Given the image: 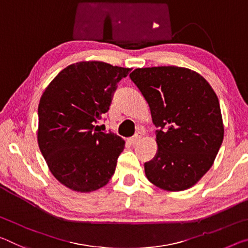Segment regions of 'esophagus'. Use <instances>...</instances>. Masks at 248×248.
Instances as JSON below:
<instances>
[{
  "label": "esophagus",
  "mask_w": 248,
  "mask_h": 248,
  "mask_svg": "<svg viewBox=\"0 0 248 248\" xmlns=\"http://www.w3.org/2000/svg\"><path fill=\"white\" fill-rule=\"evenodd\" d=\"M142 132H137L135 136L132 137V138H129L128 139V142L130 143L131 145H135V144H137L139 142V141L141 140V138H142Z\"/></svg>",
  "instance_id": "esophagus-1"
}]
</instances>
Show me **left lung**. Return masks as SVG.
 <instances>
[{
  "label": "left lung",
  "instance_id": "left-lung-1",
  "mask_svg": "<svg viewBox=\"0 0 248 248\" xmlns=\"http://www.w3.org/2000/svg\"><path fill=\"white\" fill-rule=\"evenodd\" d=\"M130 78L158 128V153L144 163L145 176L162 190H187L213 166L223 142L217 96L199 73L178 66L137 68Z\"/></svg>",
  "mask_w": 248,
  "mask_h": 248
}]
</instances>
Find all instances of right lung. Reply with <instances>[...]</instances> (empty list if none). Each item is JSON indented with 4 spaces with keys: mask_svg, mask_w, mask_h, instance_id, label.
Wrapping results in <instances>:
<instances>
[{
    "mask_svg": "<svg viewBox=\"0 0 248 248\" xmlns=\"http://www.w3.org/2000/svg\"><path fill=\"white\" fill-rule=\"evenodd\" d=\"M131 68L99 61L67 66L38 104L37 142L49 171L70 190L89 193L115 173L124 141L95 125L109 110L117 82Z\"/></svg>",
    "mask_w": 248,
    "mask_h": 248,
    "instance_id": "1",
    "label": "right lung"
}]
</instances>
